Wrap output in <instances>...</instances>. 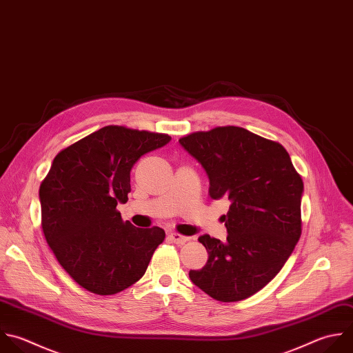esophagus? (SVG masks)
Returning <instances> with one entry per match:
<instances>
[{
    "label": "esophagus",
    "instance_id": "1",
    "mask_svg": "<svg viewBox=\"0 0 353 353\" xmlns=\"http://www.w3.org/2000/svg\"><path fill=\"white\" fill-rule=\"evenodd\" d=\"M168 239L172 241V243H175V244H185L186 241H189V237H186V236H182V234H179V233H170L168 234Z\"/></svg>",
    "mask_w": 353,
    "mask_h": 353
}]
</instances>
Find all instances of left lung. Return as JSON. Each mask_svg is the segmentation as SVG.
Wrapping results in <instances>:
<instances>
[{"label": "left lung", "instance_id": "left-lung-1", "mask_svg": "<svg viewBox=\"0 0 353 353\" xmlns=\"http://www.w3.org/2000/svg\"><path fill=\"white\" fill-rule=\"evenodd\" d=\"M179 143L205 170L210 197L232 201L226 243L200 236L208 261L189 277L216 301L245 299L280 272L301 237V175L279 142L240 127L192 132Z\"/></svg>", "mask_w": 353, "mask_h": 353}]
</instances>
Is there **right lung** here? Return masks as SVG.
<instances>
[{
    "label": "right lung",
    "mask_w": 353,
    "mask_h": 353,
    "mask_svg": "<svg viewBox=\"0 0 353 353\" xmlns=\"http://www.w3.org/2000/svg\"><path fill=\"white\" fill-rule=\"evenodd\" d=\"M170 139L106 125L55 156L40 185L41 226L61 266L87 291L113 295L128 288L164 241L161 228L124 222L117 203L128 200L134 164Z\"/></svg>",
    "instance_id": "obj_1"
}]
</instances>
